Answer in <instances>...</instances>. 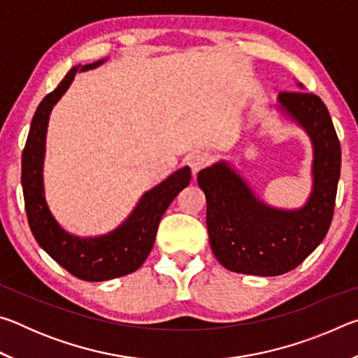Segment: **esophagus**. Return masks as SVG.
Masks as SVG:
<instances>
[{"label": "esophagus", "instance_id": "esophagus-1", "mask_svg": "<svg viewBox=\"0 0 358 358\" xmlns=\"http://www.w3.org/2000/svg\"><path fill=\"white\" fill-rule=\"evenodd\" d=\"M210 162H211V156L208 153H205V151H197V153L189 156V167L194 175H196L199 171H202L203 167H207Z\"/></svg>", "mask_w": 358, "mask_h": 358}]
</instances>
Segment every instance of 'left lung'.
Segmentation results:
<instances>
[{"label": "left lung", "instance_id": "left-lung-1", "mask_svg": "<svg viewBox=\"0 0 358 358\" xmlns=\"http://www.w3.org/2000/svg\"><path fill=\"white\" fill-rule=\"evenodd\" d=\"M305 90L301 83H296ZM275 110L306 132L313 147V187L300 208L264 202L234 162L221 159L197 175L207 199V229L215 257L235 273L278 276L294 270L329 232L341 171V147L322 99L280 93Z\"/></svg>", "mask_w": 358, "mask_h": 358}]
</instances>
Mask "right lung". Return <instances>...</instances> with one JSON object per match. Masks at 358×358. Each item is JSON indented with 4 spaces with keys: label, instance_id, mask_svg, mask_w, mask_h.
<instances>
[{
    "label": "right lung",
    "instance_id": "right-lung-1",
    "mask_svg": "<svg viewBox=\"0 0 358 358\" xmlns=\"http://www.w3.org/2000/svg\"><path fill=\"white\" fill-rule=\"evenodd\" d=\"M108 58L77 64L36 108L22 156V187L29 229L36 241L55 262L83 281H107L138 270L155 245L157 226L169 205L189 185L185 166L142 194L128 217L113 230L94 237L71 234L53 216L45 199L44 161L52 108L68 92L77 72L99 68Z\"/></svg>",
    "mask_w": 358,
    "mask_h": 358
}]
</instances>
